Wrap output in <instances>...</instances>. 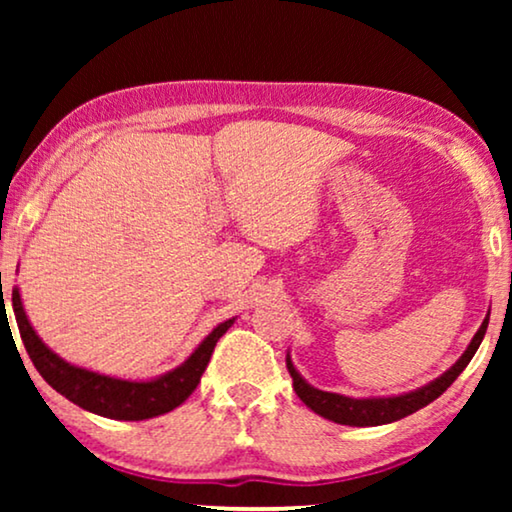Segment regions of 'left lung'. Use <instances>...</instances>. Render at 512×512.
Returning <instances> with one entry per match:
<instances>
[{
	"instance_id": "left-lung-1",
	"label": "left lung",
	"mask_w": 512,
	"mask_h": 512,
	"mask_svg": "<svg viewBox=\"0 0 512 512\" xmlns=\"http://www.w3.org/2000/svg\"><path fill=\"white\" fill-rule=\"evenodd\" d=\"M487 324H489V314L485 317V321H482L478 333L473 335L471 345L466 347V352L459 356V361L454 363L450 370H445L443 375L426 384V387L408 391V394H401V396L349 398V396L331 394V391L314 389L312 384H307L303 377H300L296 366L291 363L289 354H286V368H289V373L293 377V389H296L298 398L307 405V408L317 412V415L331 419V422H335V424H347V426L391 424V422H398V419L412 415V412L424 408V405H429L431 401H436V398L443 394V391L450 387V384L457 380L461 373H464L468 361L473 359V354L478 352L482 338H485Z\"/></svg>"
}]
</instances>
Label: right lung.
I'll return each mask as SVG.
<instances>
[{
	"mask_svg": "<svg viewBox=\"0 0 512 512\" xmlns=\"http://www.w3.org/2000/svg\"><path fill=\"white\" fill-rule=\"evenodd\" d=\"M13 314H16L20 338L30 354L34 368L39 375L51 384V387L69 398L79 408L95 412V415L109 417V419H123V422H139V419H151L158 415H165L174 408H179L188 396L193 394L195 387L200 384V377L205 373L209 359L216 342L223 333L233 326L235 319L223 321L207 335L205 340L195 347V352L188 359L177 366L170 373L156 377L149 382H132V380H118V377L100 375L93 370L72 366L58 354L51 352L37 333L27 314L23 310V300H20L18 289H13L11 296Z\"/></svg>",
	"mask_w": 512,
	"mask_h": 512,
	"instance_id": "right-lung-1",
	"label": "right lung"
}]
</instances>
